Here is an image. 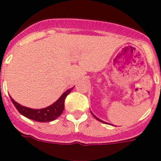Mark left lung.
I'll return each instance as SVG.
<instances>
[{
  "instance_id": "8db88e82",
  "label": "left lung",
  "mask_w": 161,
  "mask_h": 161,
  "mask_svg": "<svg viewBox=\"0 0 161 161\" xmlns=\"http://www.w3.org/2000/svg\"><path fill=\"white\" fill-rule=\"evenodd\" d=\"M92 114H93V113H92ZM93 116H94V117H95V118H96V119H97V120H99V121H101V122H103V123H105V124H107V123H106V122H104V121H103V120H99V119H98V118H97V117H96V116H94V114H93Z\"/></svg>"
}]
</instances>
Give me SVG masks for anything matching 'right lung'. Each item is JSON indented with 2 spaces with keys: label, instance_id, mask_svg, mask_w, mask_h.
<instances>
[{
  "label": "right lung",
  "instance_id": "obj_1",
  "mask_svg": "<svg viewBox=\"0 0 161 161\" xmlns=\"http://www.w3.org/2000/svg\"><path fill=\"white\" fill-rule=\"evenodd\" d=\"M72 89L73 88L64 92L63 95L54 103L42 109H31V108H26L18 103L12 97L10 98L19 113L22 114L25 117L35 120V121L49 122L56 120L58 116H61V114L64 112V101H65L66 97L71 93Z\"/></svg>",
  "mask_w": 161,
  "mask_h": 161
}]
</instances>
